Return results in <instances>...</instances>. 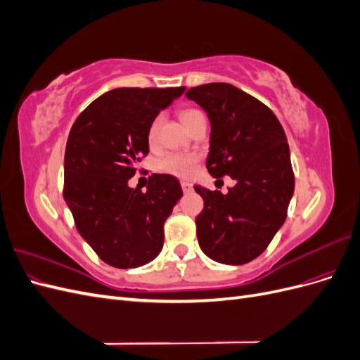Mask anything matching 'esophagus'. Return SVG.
Segmentation results:
<instances>
[{"instance_id":"34e87169","label":"esophagus","mask_w":360,"mask_h":360,"mask_svg":"<svg viewBox=\"0 0 360 360\" xmlns=\"http://www.w3.org/2000/svg\"><path fill=\"white\" fill-rule=\"evenodd\" d=\"M180 184H181V189H183L184 193H189V192L192 191V184H191L189 181H184V180H183Z\"/></svg>"}]
</instances>
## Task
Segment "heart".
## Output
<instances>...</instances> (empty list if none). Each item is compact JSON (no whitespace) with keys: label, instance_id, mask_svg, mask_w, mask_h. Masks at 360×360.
Masks as SVG:
<instances>
[{"label":"heart","instance_id":"obj_1","mask_svg":"<svg viewBox=\"0 0 360 360\" xmlns=\"http://www.w3.org/2000/svg\"><path fill=\"white\" fill-rule=\"evenodd\" d=\"M200 117H202V112L198 110H186L180 114L181 122L186 126V129ZM160 123L162 115H158L148 126L147 141L150 146H153L156 143ZM198 160L200 158L195 153H165L156 160V168L165 174H171V176L188 179L195 172V169H197Z\"/></svg>","mask_w":360,"mask_h":360}]
</instances>
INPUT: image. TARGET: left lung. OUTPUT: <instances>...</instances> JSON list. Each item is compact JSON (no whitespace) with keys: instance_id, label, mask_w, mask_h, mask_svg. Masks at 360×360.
I'll return each mask as SVG.
<instances>
[{"instance_id":"left-lung-1","label":"left lung","mask_w":360,"mask_h":360,"mask_svg":"<svg viewBox=\"0 0 360 360\" xmlns=\"http://www.w3.org/2000/svg\"><path fill=\"white\" fill-rule=\"evenodd\" d=\"M184 96L210 120L207 169L236 180L225 195L193 186L204 200L195 219L200 248L217 263H249L287 219L294 174L285 132L270 108L231 84H204Z\"/></svg>"}]
</instances>
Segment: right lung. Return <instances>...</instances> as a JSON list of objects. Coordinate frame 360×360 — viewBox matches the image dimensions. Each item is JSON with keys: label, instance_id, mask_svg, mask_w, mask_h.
Instances as JSON below:
<instances>
[{"label": "right lung", "instance_id": "add662e5", "mask_svg": "<svg viewBox=\"0 0 360 360\" xmlns=\"http://www.w3.org/2000/svg\"><path fill=\"white\" fill-rule=\"evenodd\" d=\"M183 91L115 89L86 106L70 129L63 197L76 230L112 267L144 266L162 250L163 224L183 195L180 183L153 174L143 192L127 181L148 155L150 123Z\"/></svg>", "mask_w": 360, "mask_h": 360}]
</instances>
